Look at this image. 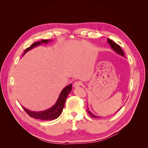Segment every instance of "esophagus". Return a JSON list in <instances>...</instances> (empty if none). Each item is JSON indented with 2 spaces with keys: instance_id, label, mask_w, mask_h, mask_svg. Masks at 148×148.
<instances>
[{
  "instance_id": "1",
  "label": "esophagus",
  "mask_w": 148,
  "mask_h": 148,
  "mask_svg": "<svg viewBox=\"0 0 148 148\" xmlns=\"http://www.w3.org/2000/svg\"><path fill=\"white\" fill-rule=\"evenodd\" d=\"M82 84L81 82H76L73 84V86H74L75 88H77V87H78V86H82Z\"/></svg>"
}]
</instances>
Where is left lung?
I'll list each match as a JSON object with an SVG mask.
<instances>
[{
  "mask_svg": "<svg viewBox=\"0 0 148 148\" xmlns=\"http://www.w3.org/2000/svg\"><path fill=\"white\" fill-rule=\"evenodd\" d=\"M107 42H108V43H109V44L110 45V46L112 47V49H113L114 50L117 52V53H118L119 54H120V55H121V56H124V52H123V51H122V49H121V47H120V46L119 45V44H117V43H115V42H114L113 41H112L111 39H107ZM121 109V108H120ZM120 109L118 110V111H119L120 110ZM87 111H88V114L90 115L91 117H94V118H98V117H97V116H96V115H95L94 114H92L91 112V111L90 110H89L88 109H87ZM117 111V112H118Z\"/></svg>",
  "mask_w": 148,
  "mask_h": 148,
  "instance_id": "8db88e82",
  "label": "left lung"
}]
</instances>
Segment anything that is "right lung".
I'll return each mask as SVG.
<instances>
[{
  "instance_id": "right-lung-1",
  "label": "right lung",
  "mask_w": 148,
  "mask_h": 148,
  "mask_svg": "<svg viewBox=\"0 0 148 148\" xmlns=\"http://www.w3.org/2000/svg\"><path fill=\"white\" fill-rule=\"evenodd\" d=\"M50 39H42L41 40V42H34L33 44H31L30 47L26 48V50L25 51V53L27 52L28 51L30 50L32 48L34 47L35 46H37L38 45H40L41 43H46L48 42ZM71 88H72V85L71 84H69V86L65 87L62 91L61 92L60 95L59 96V97L58 98V100L56 104L53 106L51 109L48 110L41 111V112H32L29 110H27L25 109V107H23V109L31 117L34 118L36 119H40L43 120H55L57 118H58L62 114V112L63 110L64 107L65 103V101L67 97V96L69 95V94L71 91Z\"/></svg>"
}]
</instances>
